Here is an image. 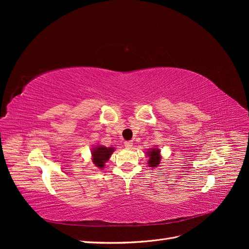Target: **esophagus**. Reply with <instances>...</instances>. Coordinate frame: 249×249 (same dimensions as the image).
Returning a JSON list of instances; mask_svg holds the SVG:
<instances>
[{
    "mask_svg": "<svg viewBox=\"0 0 249 249\" xmlns=\"http://www.w3.org/2000/svg\"><path fill=\"white\" fill-rule=\"evenodd\" d=\"M124 146L126 147V148H131L132 146H133V142L132 141H124Z\"/></svg>",
    "mask_w": 249,
    "mask_h": 249,
    "instance_id": "1",
    "label": "esophagus"
}]
</instances>
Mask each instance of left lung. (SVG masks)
Listing matches in <instances>:
<instances>
[{
	"label": "left lung",
	"mask_w": 249,
	"mask_h": 249,
	"mask_svg": "<svg viewBox=\"0 0 249 249\" xmlns=\"http://www.w3.org/2000/svg\"><path fill=\"white\" fill-rule=\"evenodd\" d=\"M148 155V165L150 167H156L158 165L160 164V160H161V157H160V150L159 149H155L153 148L150 152L147 153Z\"/></svg>",
	"instance_id": "1"
}]
</instances>
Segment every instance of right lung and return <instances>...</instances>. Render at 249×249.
<instances>
[{
	"mask_svg": "<svg viewBox=\"0 0 249 249\" xmlns=\"http://www.w3.org/2000/svg\"><path fill=\"white\" fill-rule=\"evenodd\" d=\"M114 148L106 147V146H96L92 148V161L96 165V167L103 168L106 161L109 160V158Z\"/></svg>",
	"mask_w": 249,
	"mask_h": 249,
	"instance_id": "obj_1",
	"label": "right lung"
}]
</instances>
